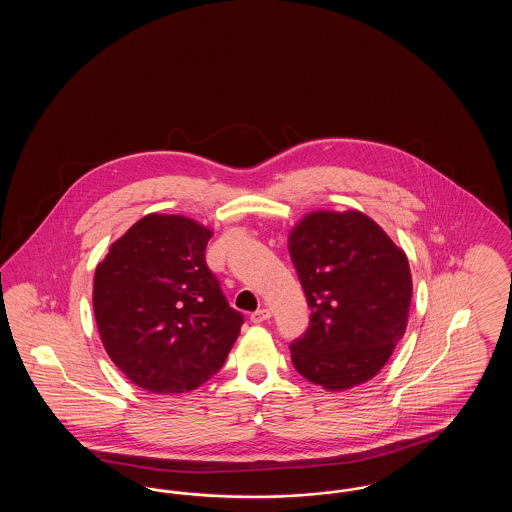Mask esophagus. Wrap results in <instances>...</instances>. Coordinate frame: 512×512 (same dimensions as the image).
I'll return each instance as SVG.
<instances>
[{"instance_id":"1","label":"esophagus","mask_w":512,"mask_h":512,"mask_svg":"<svg viewBox=\"0 0 512 512\" xmlns=\"http://www.w3.org/2000/svg\"><path fill=\"white\" fill-rule=\"evenodd\" d=\"M270 317H272L270 309L263 307V309H257V311L251 315V322H255V324H261V322H265V320H268Z\"/></svg>"}]
</instances>
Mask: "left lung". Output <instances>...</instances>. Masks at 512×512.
Segmentation results:
<instances>
[{"label":"left lung","instance_id":"8db88e82","mask_svg":"<svg viewBox=\"0 0 512 512\" xmlns=\"http://www.w3.org/2000/svg\"><path fill=\"white\" fill-rule=\"evenodd\" d=\"M311 307L290 345L295 370L328 391L365 384L390 361L409 322L413 278L405 251L361 211H311L288 238Z\"/></svg>","mask_w":512,"mask_h":512}]
</instances>
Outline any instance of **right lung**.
Masks as SVG:
<instances>
[{
  "label": "right lung",
  "mask_w": 512,
  "mask_h": 512,
  "mask_svg": "<svg viewBox=\"0 0 512 512\" xmlns=\"http://www.w3.org/2000/svg\"><path fill=\"white\" fill-rule=\"evenodd\" d=\"M213 230L182 215L149 213L109 247L94 274L99 338L142 390L199 388L224 365L244 317L207 268Z\"/></svg>",
  "instance_id": "obj_1"
}]
</instances>
